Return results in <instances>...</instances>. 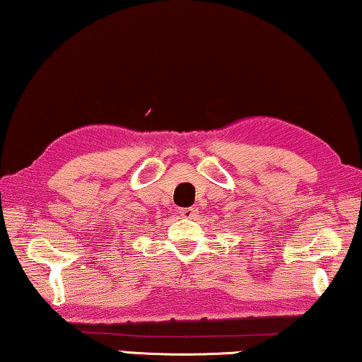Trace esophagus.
I'll return each instance as SVG.
<instances>
[{"instance_id": "34e87169", "label": "esophagus", "mask_w": 362, "mask_h": 362, "mask_svg": "<svg viewBox=\"0 0 362 362\" xmlns=\"http://www.w3.org/2000/svg\"><path fill=\"white\" fill-rule=\"evenodd\" d=\"M197 210L194 207H182L180 209V215L182 216V218H192L194 215H196Z\"/></svg>"}]
</instances>
